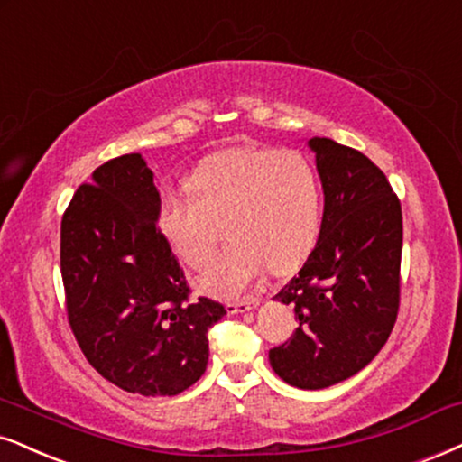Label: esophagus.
Segmentation results:
<instances>
[{
    "label": "esophagus",
    "mask_w": 462,
    "mask_h": 462,
    "mask_svg": "<svg viewBox=\"0 0 462 462\" xmlns=\"http://www.w3.org/2000/svg\"><path fill=\"white\" fill-rule=\"evenodd\" d=\"M260 299H245V300H238V302H227L226 309L230 313H247L251 309L260 307Z\"/></svg>",
    "instance_id": "34e87169"
}]
</instances>
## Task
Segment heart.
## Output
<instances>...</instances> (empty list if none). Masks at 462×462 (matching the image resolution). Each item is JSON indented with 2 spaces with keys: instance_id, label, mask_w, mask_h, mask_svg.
<instances>
[{
  "instance_id": "b5f03b06",
  "label": "heart",
  "mask_w": 462,
  "mask_h": 462,
  "mask_svg": "<svg viewBox=\"0 0 462 462\" xmlns=\"http://www.w3.org/2000/svg\"><path fill=\"white\" fill-rule=\"evenodd\" d=\"M188 188L189 194L166 191L160 198L157 224L189 268L211 258L224 224L230 245L198 279L217 299H236L266 266L277 274L294 271L318 241L322 189L299 151H221L191 172Z\"/></svg>"
}]
</instances>
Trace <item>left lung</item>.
<instances>
[{"instance_id":"1","label":"left lung","mask_w":462,"mask_h":462,"mask_svg":"<svg viewBox=\"0 0 462 462\" xmlns=\"http://www.w3.org/2000/svg\"><path fill=\"white\" fill-rule=\"evenodd\" d=\"M324 189L318 243L274 299L299 328L268 352L290 386L322 390L365 369L386 346L399 311L401 202L386 174L360 151L307 140Z\"/></svg>"}]
</instances>
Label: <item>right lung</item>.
Wrapping results in <instances>:
<instances>
[{"instance_id":"obj_1","label":"right lung","mask_w":462,"mask_h":462,"mask_svg":"<svg viewBox=\"0 0 462 462\" xmlns=\"http://www.w3.org/2000/svg\"><path fill=\"white\" fill-rule=\"evenodd\" d=\"M157 207L140 153L96 168L61 219V277L69 326L93 369L125 393L172 396L207 371L208 328L226 309L188 299Z\"/></svg>"}]
</instances>
